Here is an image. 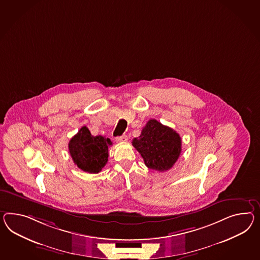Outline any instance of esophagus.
Listing matches in <instances>:
<instances>
[{
    "instance_id": "34e87169",
    "label": "esophagus",
    "mask_w": 260,
    "mask_h": 260,
    "mask_svg": "<svg viewBox=\"0 0 260 260\" xmlns=\"http://www.w3.org/2000/svg\"><path fill=\"white\" fill-rule=\"evenodd\" d=\"M116 140H117L118 142H124V141H126L127 140V137L125 135L120 136V137H117V138H116Z\"/></svg>"
}]
</instances>
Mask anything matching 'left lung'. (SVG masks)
<instances>
[{
    "label": "left lung",
    "mask_w": 260,
    "mask_h": 260,
    "mask_svg": "<svg viewBox=\"0 0 260 260\" xmlns=\"http://www.w3.org/2000/svg\"><path fill=\"white\" fill-rule=\"evenodd\" d=\"M149 169L158 172L170 170L181 153L179 134L154 119L148 120L139 138L132 141Z\"/></svg>",
    "instance_id": "1"
}]
</instances>
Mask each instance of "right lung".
Here are the masks:
<instances>
[{"instance_id":"right-lung-1","label":"right lung","mask_w":260,"mask_h":260,"mask_svg":"<svg viewBox=\"0 0 260 260\" xmlns=\"http://www.w3.org/2000/svg\"><path fill=\"white\" fill-rule=\"evenodd\" d=\"M111 140L102 136L94 137L87 126H83L69 142V152L74 164L89 173H100L108 160Z\"/></svg>"}]
</instances>
